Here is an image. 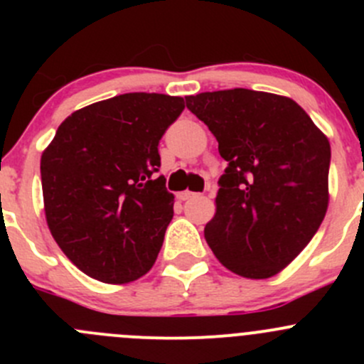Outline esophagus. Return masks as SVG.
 <instances>
[{"label": "esophagus", "instance_id": "obj_1", "mask_svg": "<svg viewBox=\"0 0 364 364\" xmlns=\"http://www.w3.org/2000/svg\"><path fill=\"white\" fill-rule=\"evenodd\" d=\"M193 197H197V193L193 192H188V190H185V192H181L178 196L179 200H188V199H193Z\"/></svg>", "mask_w": 364, "mask_h": 364}]
</instances>
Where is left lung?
Returning a JSON list of instances; mask_svg holds the SVG:
<instances>
[{
    "label": "left lung",
    "instance_id": "left-lung-1",
    "mask_svg": "<svg viewBox=\"0 0 364 364\" xmlns=\"http://www.w3.org/2000/svg\"><path fill=\"white\" fill-rule=\"evenodd\" d=\"M227 161L204 237L229 271L280 273L321 227L329 204L331 146L292 98L236 87L186 97Z\"/></svg>",
    "mask_w": 364,
    "mask_h": 364
}]
</instances>
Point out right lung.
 Listing matches in <instances>:
<instances>
[{"label": "right lung", "mask_w": 364, "mask_h": 364, "mask_svg": "<svg viewBox=\"0 0 364 364\" xmlns=\"http://www.w3.org/2000/svg\"><path fill=\"white\" fill-rule=\"evenodd\" d=\"M181 97L127 93L72 112L40 160L50 234L82 273L121 285L155 264L172 220L159 142Z\"/></svg>", "instance_id": "obj_1"}]
</instances>
